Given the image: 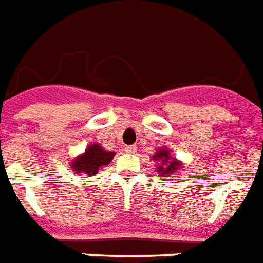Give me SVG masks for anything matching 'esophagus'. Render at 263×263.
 Masks as SVG:
<instances>
[{
	"instance_id": "obj_1",
	"label": "esophagus",
	"mask_w": 263,
	"mask_h": 263,
	"mask_svg": "<svg viewBox=\"0 0 263 263\" xmlns=\"http://www.w3.org/2000/svg\"><path fill=\"white\" fill-rule=\"evenodd\" d=\"M124 151H125L126 153H135V152H137V146H134V145H131V146H125L124 147Z\"/></svg>"
}]
</instances>
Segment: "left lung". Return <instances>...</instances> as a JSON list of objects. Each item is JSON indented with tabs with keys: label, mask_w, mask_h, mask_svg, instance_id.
Returning <instances> with one entry per match:
<instances>
[{
	"label": "left lung",
	"mask_w": 263,
	"mask_h": 263,
	"mask_svg": "<svg viewBox=\"0 0 263 263\" xmlns=\"http://www.w3.org/2000/svg\"><path fill=\"white\" fill-rule=\"evenodd\" d=\"M153 160L155 161H160L161 164H163V167H159V171H161V174H171L173 171L178 170V167H180V164H178V161H176L174 159H170V156H168V151H157V153L153 156Z\"/></svg>",
	"instance_id": "1"
}]
</instances>
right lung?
<instances>
[{"mask_svg":"<svg viewBox=\"0 0 263 263\" xmlns=\"http://www.w3.org/2000/svg\"><path fill=\"white\" fill-rule=\"evenodd\" d=\"M114 157V152L103 151L102 146L92 145L86 149V152L77 157L72 163V168L77 173H85L87 176L97 174L99 168L107 166Z\"/></svg>","mask_w":263,"mask_h":263,"instance_id":"right-lung-1","label":"right lung"}]
</instances>
